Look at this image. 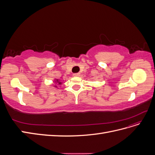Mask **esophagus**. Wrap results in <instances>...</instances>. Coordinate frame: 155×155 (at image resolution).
I'll return each instance as SVG.
<instances>
[{"instance_id": "1", "label": "esophagus", "mask_w": 155, "mask_h": 155, "mask_svg": "<svg viewBox=\"0 0 155 155\" xmlns=\"http://www.w3.org/2000/svg\"><path fill=\"white\" fill-rule=\"evenodd\" d=\"M73 76H74V77H78V76H80V74H79V73H75V74H73Z\"/></svg>"}]
</instances>
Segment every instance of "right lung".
I'll return each instance as SVG.
<instances>
[{"label": "right lung", "instance_id": "obj_1", "mask_svg": "<svg viewBox=\"0 0 155 155\" xmlns=\"http://www.w3.org/2000/svg\"><path fill=\"white\" fill-rule=\"evenodd\" d=\"M55 83H58V84H59V85H61V84H62V83L61 82V81H59V79H55ZM54 87H57V86H56V85H55Z\"/></svg>", "mask_w": 155, "mask_h": 155}]
</instances>
